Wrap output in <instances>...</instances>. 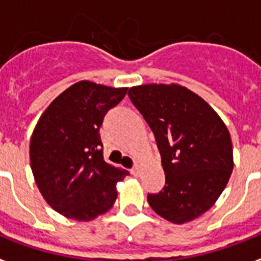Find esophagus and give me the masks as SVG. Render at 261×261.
<instances>
[{
  "instance_id": "obj_1",
  "label": "esophagus",
  "mask_w": 261,
  "mask_h": 261,
  "mask_svg": "<svg viewBox=\"0 0 261 261\" xmlns=\"http://www.w3.org/2000/svg\"><path fill=\"white\" fill-rule=\"evenodd\" d=\"M131 174H133V175H134V176H137V178H138L139 175H141V166H138V164H137V166H135L134 168L131 170Z\"/></svg>"
}]
</instances>
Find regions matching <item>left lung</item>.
<instances>
[{"mask_svg":"<svg viewBox=\"0 0 261 261\" xmlns=\"http://www.w3.org/2000/svg\"><path fill=\"white\" fill-rule=\"evenodd\" d=\"M128 97L152 128L166 174L164 190L149 194V205L175 224L200 218L234 168L227 127L205 99L178 83L133 86Z\"/></svg>","mask_w":261,"mask_h":261,"instance_id":"1","label":"left lung"}]
</instances>
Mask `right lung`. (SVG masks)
Segmentation results:
<instances>
[{"label":"right lung","instance_id":"add662e5","mask_svg":"<svg viewBox=\"0 0 261 261\" xmlns=\"http://www.w3.org/2000/svg\"><path fill=\"white\" fill-rule=\"evenodd\" d=\"M127 87L81 81L57 95L30 139V164L39 192L63 216L90 222L108 212L128 172L105 163L99 127Z\"/></svg>","mask_w":261,"mask_h":261}]
</instances>
